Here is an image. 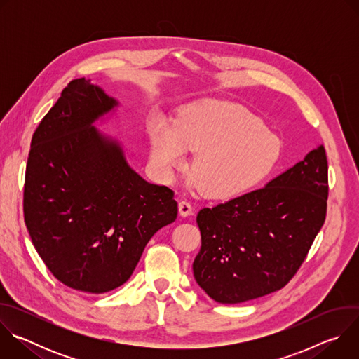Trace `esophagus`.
Returning a JSON list of instances; mask_svg holds the SVG:
<instances>
[{"label":"esophagus","mask_w":359,"mask_h":359,"mask_svg":"<svg viewBox=\"0 0 359 359\" xmlns=\"http://www.w3.org/2000/svg\"><path fill=\"white\" fill-rule=\"evenodd\" d=\"M191 212H193V206L187 200L179 201V213H180V216L187 217V216L191 215Z\"/></svg>","instance_id":"obj_1"}]
</instances>
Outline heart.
Returning <instances> with one entry per match:
<instances>
[{
	"label": "heart",
	"instance_id": "1",
	"mask_svg": "<svg viewBox=\"0 0 359 359\" xmlns=\"http://www.w3.org/2000/svg\"><path fill=\"white\" fill-rule=\"evenodd\" d=\"M150 156L172 182L195 153L190 186L215 198H233L262 184L276 169L281 143L259 116L234 102L203 99L180 109L175 122L153 116L147 123Z\"/></svg>",
	"mask_w": 359,
	"mask_h": 359
}]
</instances>
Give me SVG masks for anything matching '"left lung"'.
<instances>
[{
	"label": "left lung",
	"instance_id": "obj_1",
	"mask_svg": "<svg viewBox=\"0 0 359 359\" xmlns=\"http://www.w3.org/2000/svg\"><path fill=\"white\" fill-rule=\"evenodd\" d=\"M328 162L320 144L263 189L197 213L201 247L193 274L206 294L238 304L281 290L327 216Z\"/></svg>",
	"mask_w": 359,
	"mask_h": 359
}]
</instances>
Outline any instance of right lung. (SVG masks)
<instances>
[{
    "label": "right lung",
    "mask_w": 359,
    "mask_h": 359,
    "mask_svg": "<svg viewBox=\"0 0 359 359\" xmlns=\"http://www.w3.org/2000/svg\"><path fill=\"white\" fill-rule=\"evenodd\" d=\"M115 107L89 79L71 81L34 132L25 172L35 250L62 284L90 294L126 283L151 236L177 217L173 190L142 179L93 128Z\"/></svg>",
    "instance_id": "right-lung-1"
}]
</instances>
